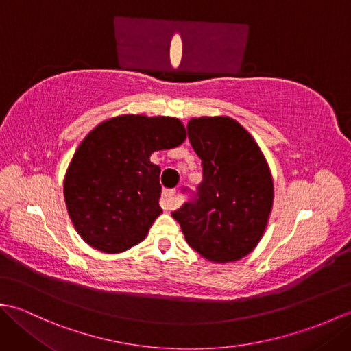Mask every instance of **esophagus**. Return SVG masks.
<instances>
[{
	"label": "esophagus",
	"mask_w": 351,
	"mask_h": 351,
	"mask_svg": "<svg viewBox=\"0 0 351 351\" xmlns=\"http://www.w3.org/2000/svg\"><path fill=\"white\" fill-rule=\"evenodd\" d=\"M161 206L166 211L175 210L178 206V200H176V191L175 190H166L161 196Z\"/></svg>",
	"instance_id": "esophagus-1"
}]
</instances>
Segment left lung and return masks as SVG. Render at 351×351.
<instances>
[{"label":"left lung","mask_w":351,"mask_h":351,"mask_svg":"<svg viewBox=\"0 0 351 351\" xmlns=\"http://www.w3.org/2000/svg\"><path fill=\"white\" fill-rule=\"evenodd\" d=\"M190 143L202 160L195 202L171 213L185 241L206 261L234 263L256 247L270 219L274 184L250 132L228 116L193 117Z\"/></svg>","instance_id":"1"}]
</instances>
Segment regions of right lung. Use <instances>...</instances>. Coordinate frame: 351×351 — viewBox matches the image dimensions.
I'll return each mask as SVG.
<instances>
[{
    "mask_svg": "<svg viewBox=\"0 0 351 351\" xmlns=\"http://www.w3.org/2000/svg\"><path fill=\"white\" fill-rule=\"evenodd\" d=\"M187 138L178 117L121 114L96 125L66 170L63 195L77 234L104 253H122L146 238L160 206L155 151Z\"/></svg>",
    "mask_w": 351,
    "mask_h": 351,
    "instance_id": "obj_1",
    "label": "right lung"
}]
</instances>
